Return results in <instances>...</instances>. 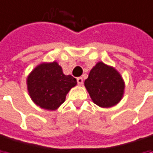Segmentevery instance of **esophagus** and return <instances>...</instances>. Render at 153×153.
<instances>
[{"label":"esophagus","mask_w":153,"mask_h":153,"mask_svg":"<svg viewBox=\"0 0 153 153\" xmlns=\"http://www.w3.org/2000/svg\"><path fill=\"white\" fill-rule=\"evenodd\" d=\"M76 81H77V83H78L79 85H82V82H83V79H82V77H77V78H76Z\"/></svg>","instance_id":"1"}]
</instances>
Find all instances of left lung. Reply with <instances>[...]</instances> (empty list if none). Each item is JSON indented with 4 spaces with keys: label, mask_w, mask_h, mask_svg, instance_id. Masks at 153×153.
<instances>
[{
    "label": "left lung",
    "mask_w": 153,
    "mask_h": 153,
    "mask_svg": "<svg viewBox=\"0 0 153 153\" xmlns=\"http://www.w3.org/2000/svg\"><path fill=\"white\" fill-rule=\"evenodd\" d=\"M92 101L102 108L116 105L121 100L125 84L120 73L113 67L99 62L84 82Z\"/></svg>",
    "instance_id": "1"
}]
</instances>
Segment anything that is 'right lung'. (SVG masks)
<instances>
[{"label":"right lung","mask_w":153,"mask_h":153,"mask_svg":"<svg viewBox=\"0 0 153 153\" xmlns=\"http://www.w3.org/2000/svg\"><path fill=\"white\" fill-rule=\"evenodd\" d=\"M27 89L35 104L47 110H56L64 103L76 79L63 73L57 62L38 65L27 77Z\"/></svg>","instance_id":"1"}]
</instances>
